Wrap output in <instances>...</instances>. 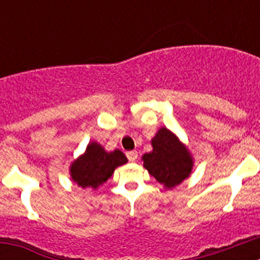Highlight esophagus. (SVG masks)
<instances>
[{
    "label": "esophagus",
    "mask_w": 260,
    "mask_h": 260,
    "mask_svg": "<svg viewBox=\"0 0 260 260\" xmlns=\"http://www.w3.org/2000/svg\"><path fill=\"white\" fill-rule=\"evenodd\" d=\"M126 156H127L128 161H135L138 158V152L137 151H128V152L126 153Z\"/></svg>",
    "instance_id": "1"
}]
</instances>
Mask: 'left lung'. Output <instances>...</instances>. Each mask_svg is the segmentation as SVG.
Masks as SVG:
<instances>
[{
	"mask_svg": "<svg viewBox=\"0 0 260 260\" xmlns=\"http://www.w3.org/2000/svg\"><path fill=\"white\" fill-rule=\"evenodd\" d=\"M151 144L152 151L142 156L143 167L165 189L176 187L191 174V152L169 128H158Z\"/></svg>",
	"mask_w": 260,
	"mask_h": 260,
	"instance_id": "obj_1",
	"label": "left lung"
}]
</instances>
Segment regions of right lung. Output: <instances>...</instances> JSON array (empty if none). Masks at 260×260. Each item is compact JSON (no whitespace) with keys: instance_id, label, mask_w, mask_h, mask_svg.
Instances as JSON below:
<instances>
[{"instance_id":"obj_1","label":"right lung","mask_w":260,"mask_h":260,"mask_svg":"<svg viewBox=\"0 0 260 260\" xmlns=\"http://www.w3.org/2000/svg\"><path fill=\"white\" fill-rule=\"evenodd\" d=\"M127 157L119 150L105 151L98 142H89L82 155L70 165V177L83 189H99L109 180L117 167L126 164Z\"/></svg>"}]
</instances>
